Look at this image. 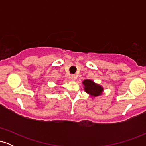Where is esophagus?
<instances>
[{
    "mask_svg": "<svg viewBox=\"0 0 146 146\" xmlns=\"http://www.w3.org/2000/svg\"><path fill=\"white\" fill-rule=\"evenodd\" d=\"M71 80H75V79H76V77H75V75H71Z\"/></svg>",
    "mask_w": 146,
    "mask_h": 146,
    "instance_id": "esophagus-1",
    "label": "esophagus"
}]
</instances>
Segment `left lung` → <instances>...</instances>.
Instances as JSON below:
<instances>
[{"mask_svg": "<svg viewBox=\"0 0 146 146\" xmlns=\"http://www.w3.org/2000/svg\"><path fill=\"white\" fill-rule=\"evenodd\" d=\"M82 83L85 86V91L88 93L90 96L97 97L98 95H102L104 89L100 85L97 84L94 82L90 80H85Z\"/></svg>", "mask_w": 146, "mask_h": 146, "instance_id": "1", "label": "left lung"}]
</instances>
